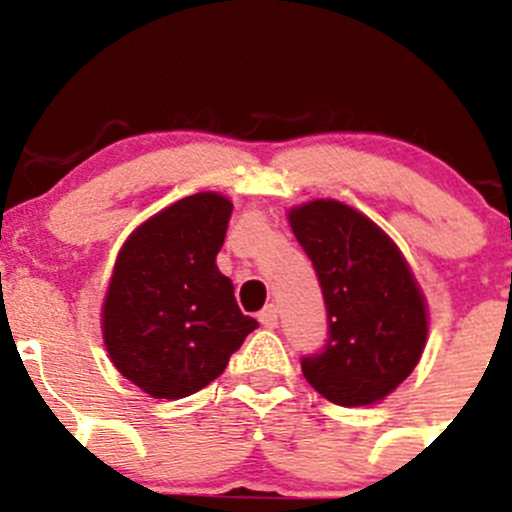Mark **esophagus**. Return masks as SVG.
<instances>
[{"label":"esophagus","mask_w":512,"mask_h":512,"mask_svg":"<svg viewBox=\"0 0 512 512\" xmlns=\"http://www.w3.org/2000/svg\"><path fill=\"white\" fill-rule=\"evenodd\" d=\"M257 319H260L262 327L275 329L277 327V307H275V304H267V307L262 309L260 314H257Z\"/></svg>","instance_id":"obj_1"}]
</instances>
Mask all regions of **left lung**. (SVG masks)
<instances>
[{
	"instance_id": "obj_1",
	"label": "left lung",
	"mask_w": 512,
	"mask_h": 512,
	"mask_svg": "<svg viewBox=\"0 0 512 512\" xmlns=\"http://www.w3.org/2000/svg\"><path fill=\"white\" fill-rule=\"evenodd\" d=\"M327 304V344L302 356L314 391L339 406H369L414 371L428 314L414 272L379 225L339 200L289 210Z\"/></svg>"
}]
</instances>
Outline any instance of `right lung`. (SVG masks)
<instances>
[{
    "label": "right lung",
    "mask_w": 512,
    "mask_h": 512,
    "mask_svg": "<svg viewBox=\"0 0 512 512\" xmlns=\"http://www.w3.org/2000/svg\"><path fill=\"white\" fill-rule=\"evenodd\" d=\"M230 215L223 195H188L136 227L118 252L103 342L113 366L153 399L208 386L257 329L215 265Z\"/></svg>",
    "instance_id": "obj_1"
}]
</instances>
